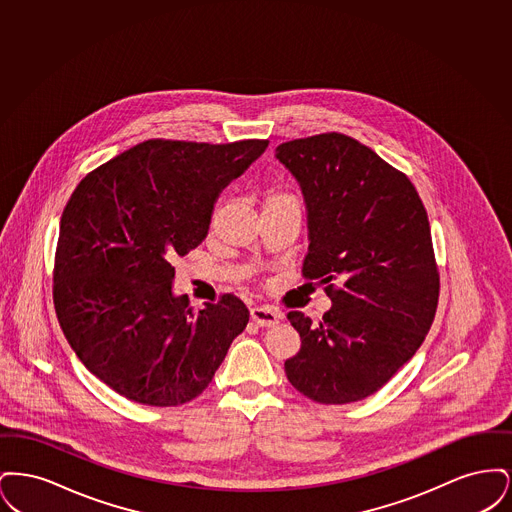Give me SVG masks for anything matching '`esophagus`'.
Returning <instances> with one entry per match:
<instances>
[{
	"mask_svg": "<svg viewBox=\"0 0 512 512\" xmlns=\"http://www.w3.org/2000/svg\"><path fill=\"white\" fill-rule=\"evenodd\" d=\"M249 315H251V320H253V322H257L259 326H265V328L278 324V322H280V318H282V313H280L278 309L268 307V305H263V307H253V309L249 311Z\"/></svg>",
	"mask_w": 512,
	"mask_h": 512,
	"instance_id": "obj_1",
	"label": "esophagus"
}]
</instances>
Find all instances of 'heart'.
<instances>
[{
    "instance_id": "obj_1",
    "label": "heart",
    "mask_w": 512,
    "mask_h": 512,
    "mask_svg": "<svg viewBox=\"0 0 512 512\" xmlns=\"http://www.w3.org/2000/svg\"><path fill=\"white\" fill-rule=\"evenodd\" d=\"M284 201L297 203L293 194L286 192V190H272V192H268L267 199H265V203H284Z\"/></svg>"
}]
</instances>
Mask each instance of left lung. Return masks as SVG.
<instances>
[{"instance_id":"1","label":"left lung","mask_w":512,"mask_h":512,"mask_svg":"<svg viewBox=\"0 0 512 512\" xmlns=\"http://www.w3.org/2000/svg\"><path fill=\"white\" fill-rule=\"evenodd\" d=\"M276 159L307 207L303 276L326 284L332 299L320 322L288 313L301 349L286 376L317 403L361 401L413 357L436 317L426 209L403 172L338 132L280 144Z\"/></svg>"}]
</instances>
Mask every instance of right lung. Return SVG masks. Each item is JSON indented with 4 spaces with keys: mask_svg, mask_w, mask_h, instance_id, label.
<instances>
[{
    "mask_svg": "<svg viewBox=\"0 0 512 512\" xmlns=\"http://www.w3.org/2000/svg\"><path fill=\"white\" fill-rule=\"evenodd\" d=\"M268 140H147L86 174L59 226L53 303L84 366L122 397L176 407L209 386L249 311L236 295L194 311L174 259L207 238L220 192Z\"/></svg>",
    "mask_w": 512,
    "mask_h": 512,
    "instance_id": "add662e5",
    "label": "right lung"
}]
</instances>
